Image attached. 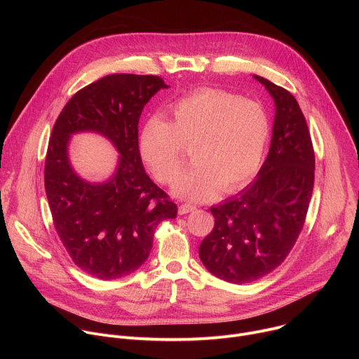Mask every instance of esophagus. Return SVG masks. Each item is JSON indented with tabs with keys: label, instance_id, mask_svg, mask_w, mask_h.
Returning a JSON list of instances; mask_svg holds the SVG:
<instances>
[{
	"label": "esophagus",
	"instance_id": "34e87169",
	"mask_svg": "<svg viewBox=\"0 0 359 359\" xmlns=\"http://www.w3.org/2000/svg\"><path fill=\"white\" fill-rule=\"evenodd\" d=\"M193 210H196V206H193V204H189V203H184V204H180L179 209H177V213L179 215H187Z\"/></svg>",
	"mask_w": 359,
	"mask_h": 359
}]
</instances>
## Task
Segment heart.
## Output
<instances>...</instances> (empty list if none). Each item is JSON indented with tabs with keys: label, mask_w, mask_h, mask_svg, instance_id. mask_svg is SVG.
Returning a JSON list of instances; mask_svg holds the SVG:
<instances>
[{
	"label": "heart",
	"mask_w": 359,
	"mask_h": 359,
	"mask_svg": "<svg viewBox=\"0 0 359 359\" xmlns=\"http://www.w3.org/2000/svg\"><path fill=\"white\" fill-rule=\"evenodd\" d=\"M170 116V122L155 115L143 123L139 149L153 176L173 183L182 165L184 147L194 144L195 165L177 178L175 196L209 200L222 187L231 191L243 186L259 170L270 137V121L257 102L203 89L175 102Z\"/></svg>",
	"instance_id": "b5f03b06"
}]
</instances>
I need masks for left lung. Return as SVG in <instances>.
<instances>
[{"instance_id":"left-lung-1","label":"left lung","mask_w":359,"mask_h":359,"mask_svg":"<svg viewBox=\"0 0 359 359\" xmlns=\"http://www.w3.org/2000/svg\"><path fill=\"white\" fill-rule=\"evenodd\" d=\"M252 78L276 107L269 155L251 184L210 208L215 229L198 247L203 266L233 284L259 280L285 260L314 187V149L297 99L266 78Z\"/></svg>"}]
</instances>
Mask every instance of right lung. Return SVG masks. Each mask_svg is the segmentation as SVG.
<instances>
[{"label":"right lung","instance_id":"add662e5","mask_svg":"<svg viewBox=\"0 0 359 359\" xmlns=\"http://www.w3.org/2000/svg\"><path fill=\"white\" fill-rule=\"evenodd\" d=\"M169 86L155 75L114 74L76 92L60 114L45 159V191L55 230L72 262L99 280L135 273L149 257L158 224L177 208L144 172L137 125L153 95ZM96 133L120 153L114 173L83 180L69 159L74 134Z\"/></svg>","mask_w":359,"mask_h":359}]
</instances>
